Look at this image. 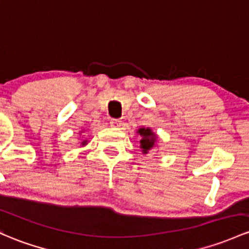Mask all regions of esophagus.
<instances>
[{
	"label": "esophagus",
	"instance_id": "34e87169",
	"mask_svg": "<svg viewBox=\"0 0 249 249\" xmlns=\"http://www.w3.org/2000/svg\"><path fill=\"white\" fill-rule=\"evenodd\" d=\"M109 124H111L112 127H116V129H119L120 125H122V123H120L119 119H111Z\"/></svg>",
	"mask_w": 249,
	"mask_h": 249
}]
</instances>
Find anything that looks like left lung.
I'll list each match as a JSON object with an SVG mask.
<instances>
[{
	"instance_id": "obj_1",
	"label": "left lung",
	"mask_w": 249,
	"mask_h": 249,
	"mask_svg": "<svg viewBox=\"0 0 249 249\" xmlns=\"http://www.w3.org/2000/svg\"><path fill=\"white\" fill-rule=\"evenodd\" d=\"M138 133L142 136V140H141V148L143 149V153L146 154L148 150H150L154 146V144H155V133L151 132L150 129H144V127L138 130Z\"/></svg>"
}]
</instances>
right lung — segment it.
<instances>
[{"label":"right lung","instance_id":"add662e5","mask_svg":"<svg viewBox=\"0 0 249 249\" xmlns=\"http://www.w3.org/2000/svg\"><path fill=\"white\" fill-rule=\"evenodd\" d=\"M86 142H87V141H83V142H82V144H85V143H86Z\"/></svg>","mask_w":249,"mask_h":249}]
</instances>
